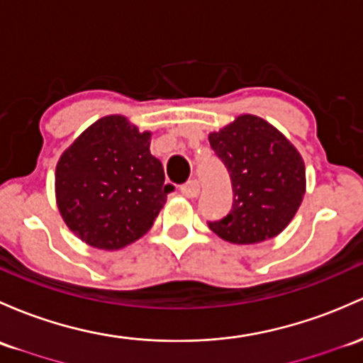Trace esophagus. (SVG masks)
Listing matches in <instances>:
<instances>
[{
  "label": "esophagus",
  "mask_w": 363,
  "mask_h": 363,
  "mask_svg": "<svg viewBox=\"0 0 363 363\" xmlns=\"http://www.w3.org/2000/svg\"><path fill=\"white\" fill-rule=\"evenodd\" d=\"M199 192H201V186H199V183H197L196 180L186 182L185 185L182 186V194H183V196H185V197L194 199V197L199 196Z\"/></svg>",
  "instance_id": "34e87169"
}]
</instances>
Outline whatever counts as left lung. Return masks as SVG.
Instances as JSON below:
<instances>
[{
  "mask_svg": "<svg viewBox=\"0 0 363 363\" xmlns=\"http://www.w3.org/2000/svg\"><path fill=\"white\" fill-rule=\"evenodd\" d=\"M211 149L227 167L233 204L209 228L232 244H258L279 235L301 206L305 162L289 140L258 116L242 114L209 133Z\"/></svg>",
  "mask_w": 363,
  "mask_h": 363,
  "instance_id": "obj_1",
  "label": "left lung"
}]
</instances>
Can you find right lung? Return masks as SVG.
<instances>
[{"label": "right lung", "mask_w": 363, "mask_h": 363, "mask_svg": "<svg viewBox=\"0 0 363 363\" xmlns=\"http://www.w3.org/2000/svg\"><path fill=\"white\" fill-rule=\"evenodd\" d=\"M173 185L150 154V131L105 116L64 150L55 169L57 206L83 242L116 251L149 232Z\"/></svg>", "instance_id": "right-lung-1"}]
</instances>
